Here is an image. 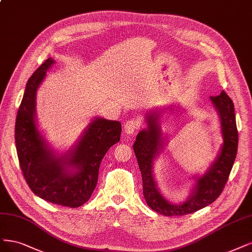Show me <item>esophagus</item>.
<instances>
[{
    "instance_id": "obj_1",
    "label": "esophagus",
    "mask_w": 252,
    "mask_h": 252,
    "mask_svg": "<svg viewBox=\"0 0 252 252\" xmlns=\"http://www.w3.org/2000/svg\"><path fill=\"white\" fill-rule=\"evenodd\" d=\"M140 128V123L134 119H130L124 124V131L127 134H133Z\"/></svg>"
}]
</instances>
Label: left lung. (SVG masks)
<instances>
[{
  "instance_id": "8db88e82",
  "label": "left lung",
  "mask_w": 252,
  "mask_h": 252,
  "mask_svg": "<svg viewBox=\"0 0 252 252\" xmlns=\"http://www.w3.org/2000/svg\"><path fill=\"white\" fill-rule=\"evenodd\" d=\"M217 114L219 116L223 143L216 159L202 175L194 176L195 185L185 202L172 203L164 198L158 189L153 174L154 160L164 148L161 130L162 114L170 112L173 105L155 108L146 114L147 127L136 135L133 150L143 178V193L146 202L151 209L163 216H184L192 214L213 203L220 196L235 162L238 151V130L235 106L224 91L219 96L211 97Z\"/></svg>"
}]
</instances>
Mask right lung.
Here are the masks:
<instances>
[{
	"mask_svg": "<svg viewBox=\"0 0 252 252\" xmlns=\"http://www.w3.org/2000/svg\"><path fill=\"white\" fill-rule=\"evenodd\" d=\"M48 58L26 84L15 121V146L23 175L32 192L51 203L78 207L91 198L98 182L101 160L120 141L119 121L94 118L75 145L59 154L42 136L36 122V92L49 68Z\"/></svg>",
	"mask_w": 252,
	"mask_h": 252,
	"instance_id": "obj_1",
	"label": "right lung"
}]
</instances>
